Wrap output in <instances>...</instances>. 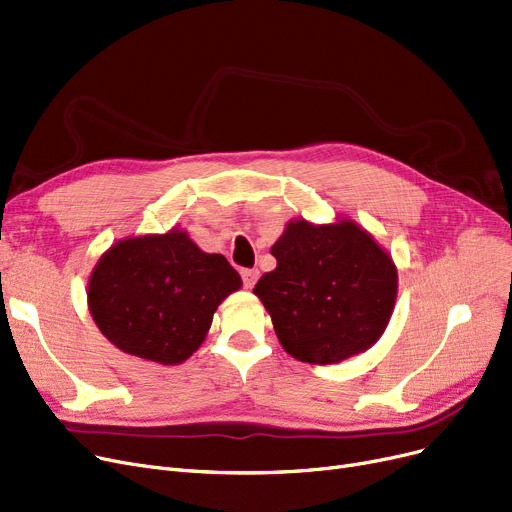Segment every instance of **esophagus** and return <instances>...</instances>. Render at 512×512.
Here are the masks:
<instances>
[{
    "instance_id": "1",
    "label": "esophagus",
    "mask_w": 512,
    "mask_h": 512,
    "mask_svg": "<svg viewBox=\"0 0 512 512\" xmlns=\"http://www.w3.org/2000/svg\"><path fill=\"white\" fill-rule=\"evenodd\" d=\"M240 276H242L244 286H247V288H253V286H255V282H257V278H259V270H255V268H244V270L240 272Z\"/></svg>"
}]
</instances>
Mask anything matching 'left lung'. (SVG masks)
Here are the masks:
<instances>
[{
    "mask_svg": "<svg viewBox=\"0 0 512 512\" xmlns=\"http://www.w3.org/2000/svg\"><path fill=\"white\" fill-rule=\"evenodd\" d=\"M276 270L255 295L270 311L282 347L307 364H337L385 332L397 270L374 238L343 219L330 226L291 221L272 247Z\"/></svg>",
    "mask_w": 512,
    "mask_h": 512,
    "instance_id": "8db88e82",
    "label": "left lung"
}]
</instances>
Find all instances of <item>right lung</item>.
<instances>
[{
    "label": "right lung",
    "mask_w": 512,
    "mask_h": 512,
    "mask_svg": "<svg viewBox=\"0 0 512 512\" xmlns=\"http://www.w3.org/2000/svg\"><path fill=\"white\" fill-rule=\"evenodd\" d=\"M240 286L224 255L203 253L186 232L171 230L110 247L87 284V303L102 335L125 353L180 364Z\"/></svg>",
    "instance_id": "1"
}]
</instances>
